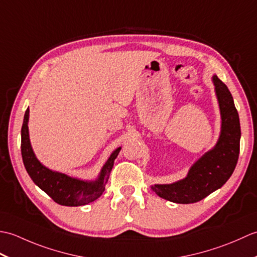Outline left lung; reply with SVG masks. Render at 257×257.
Masks as SVG:
<instances>
[{"label":"left lung","instance_id":"1","mask_svg":"<svg viewBox=\"0 0 257 257\" xmlns=\"http://www.w3.org/2000/svg\"><path fill=\"white\" fill-rule=\"evenodd\" d=\"M221 111V134L214 148L191 167L188 176L171 184H155L151 189L162 199L174 203H195L220 189L236 167L241 125L233 97L226 85L213 76Z\"/></svg>","mask_w":257,"mask_h":257}]
</instances>
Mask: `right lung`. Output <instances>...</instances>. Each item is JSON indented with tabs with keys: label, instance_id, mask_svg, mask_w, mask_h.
<instances>
[{
	"label": "right lung",
	"instance_id": "right-lung-1",
	"mask_svg": "<svg viewBox=\"0 0 257 257\" xmlns=\"http://www.w3.org/2000/svg\"><path fill=\"white\" fill-rule=\"evenodd\" d=\"M29 113L30 110L27 108L21 130V151L24 167L33 182L50 195L56 203L65 206L86 205L99 198L105 191V185L113 167V161L121 148H117L112 152L95 181H83L68 177L64 173L52 171L43 166L33 152L30 143L29 125H27Z\"/></svg>",
	"mask_w": 257,
	"mask_h": 257
}]
</instances>
